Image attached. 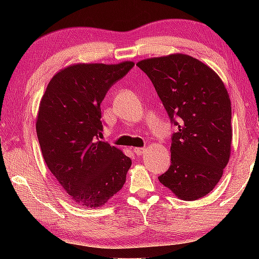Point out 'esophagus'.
I'll use <instances>...</instances> for the list:
<instances>
[{"label":"esophagus","mask_w":259,"mask_h":259,"mask_svg":"<svg viewBox=\"0 0 259 259\" xmlns=\"http://www.w3.org/2000/svg\"><path fill=\"white\" fill-rule=\"evenodd\" d=\"M145 151H146V148H145V147H136V148H133V152L137 155H141Z\"/></svg>","instance_id":"34e87169"}]
</instances>
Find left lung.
<instances>
[{"label":"left lung","mask_w":259,"mask_h":259,"mask_svg":"<svg viewBox=\"0 0 259 259\" xmlns=\"http://www.w3.org/2000/svg\"><path fill=\"white\" fill-rule=\"evenodd\" d=\"M171 122V166L159 182L183 200L210 193L231 153V101L214 70L185 54L141 60Z\"/></svg>","instance_id":"8db88e82"}]
</instances>
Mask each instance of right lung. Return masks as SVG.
<instances>
[{
	"label": "right lung",
	"mask_w": 259,
	"mask_h": 259,
	"mask_svg": "<svg viewBox=\"0 0 259 259\" xmlns=\"http://www.w3.org/2000/svg\"><path fill=\"white\" fill-rule=\"evenodd\" d=\"M134 63H77L56 73L41 99L36 133L42 155L76 204L95 208L122 189L132 160L100 141L101 108L109 88Z\"/></svg>",
	"instance_id": "1"
}]
</instances>
